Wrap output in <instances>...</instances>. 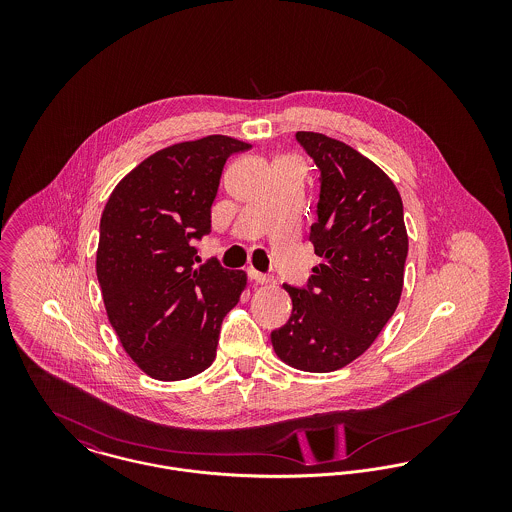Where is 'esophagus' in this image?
Returning <instances> with one entry per match:
<instances>
[{"mask_svg":"<svg viewBox=\"0 0 512 512\" xmlns=\"http://www.w3.org/2000/svg\"><path fill=\"white\" fill-rule=\"evenodd\" d=\"M247 274H249V278H251L253 282H257V284H268V282H270V278H268L267 274H263V272H259V270H255L253 267L247 268Z\"/></svg>","mask_w":512,"mask_h":512,"instance_id":"1","label":"esophagus"}]
</instances>
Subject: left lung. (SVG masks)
I'll return each mask as SVG.
<instances>
[{
  "label": "left lung",
  "instance_id": "obj_1",
  "mask_svg": "<svg viewBox=\"0 0 512 512\" xmlns=\"http://www.w3.org/2000/svg\"><path fill=\"white\" fill-rule=\"evenodd\" d=\"M295 138L320 171L309 240L324 261L305 288L284 284L292 317L270 341L293 368L332 372L361 357L395 313L409 238L401 195L386 172L324 134Z\"/></svg>",
  "mask_w": 512,
  "mask_h": 512
}]
</instances>
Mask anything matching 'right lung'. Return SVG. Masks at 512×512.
<instances>
[{
	"label": "right lung",
	"instance_id": "1",
	"mask_svg": "<svg viewBox=\"0 0 512 512\" xmlns=\"http://www.w3.org/2000/svg\"><path fill=\"white\" fill-rule=\"evenodd\" d=\"M249 144L207 136L165 147L128 172L103 209L96 270L111 326L147 376L186 380L215 361L220 324L244 292V270L200 263L211 205L232 153Z\"/></svg>",
	"mask_w": 512,
	"mask_h": 512
}]
</instances>
